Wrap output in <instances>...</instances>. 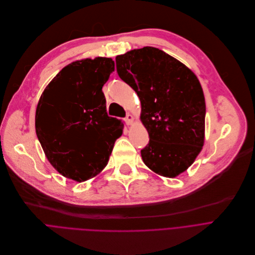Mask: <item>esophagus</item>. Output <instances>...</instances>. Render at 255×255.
Instances as JSON below:
<instances>
[{
	"mask_svg": "<svg viewBox=\"0 0 255 255\" xmlns=\"http://www.w3.org/2000/svg\"><path fill=\"white\" fill-rule=\"evenodd\" d=\"M133 121H134V118L131 116V115H128L127 118H126V123L128 125H132L133 124Z\"/></svg>",
	"mask_w": 255,
	"mask_h": 255,
	"instance_id": "34e87169",
	"label": "esophagus"
}]
</instances>
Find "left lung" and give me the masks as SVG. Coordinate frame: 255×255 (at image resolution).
<instances>
[{
	"mask_svg": "<svg viewBox=\"0 0 255 255\" xmlns=\"http://www.w3.org/2000/svg\"><path fill=\"white\" fill-rule=\"evenodd\" d=\"M119 76L137 94L149 141L144 165L163 177L185 172L202 150L206 105L202 86L185 64L155 47L116 57Z\"/></svg>",
	"mask_w": 255,
	"mask_h": 255,
	"instance_id": "left-lung-1",
	"label": "left lung"
}]
</instances>
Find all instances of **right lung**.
Here are the masks:
<instances>
[{"label":"right lung","instance_id":"1","mask_svg":"<svg viewBox=\"0 0 255 255\" xmlns=\"http://www.w3.org/2000/svg\"><path fill=\"white\" fill-rule=\"evenodd\" d=\"M115 71L112 58L65 66L38 101L35 128L45 156L62 176L76 182L95 177L109 163L122 121L107 113L103 86Z\"/></svg>","mask_w":255,"mask_h":255}]
</instances>
